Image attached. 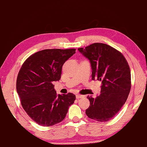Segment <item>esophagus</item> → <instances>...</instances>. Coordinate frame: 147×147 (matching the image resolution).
I'll return each instance as SVG.
<instances>
[{
	"label": "esophagus",
	"instance_id": "1",
	"mask_svg": "<svg viewBox=\"0 0 147 147\" xmlns=\"http://www.w3.org/2000/svg\"><path fill=\"white\" fill-rule=\"evenodd\" d=\"M76 97L77 99H80V98H82V97H84V96L81 95H79V94H76Z\"/></svg>",
	"mask_w": 147,
	"mask_h": 147
}]
</instances>
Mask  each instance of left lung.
<instances>
[{
    "mask_svg": "<svg viewBox=\"0 0 147 147\" xmlns=\"http://www.w3.org/2000/svg\"><path fill=\"white\" fill-rule=\"evenodd\" d=\"M90 63L92 80L101 82V93L88 96L90 106L86 114L93 120L106 122L117 115L131 89L130 69L122 54L112 47L95 43L78 49Z\"/></svg>",
    "mask_w": 147,
    "mask_h": 147,
    "instance_id": "1",
    "label": "left lung"
}]
</instances>
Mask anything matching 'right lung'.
I'll use <instances>...</instances> for the list:
<instances>
[{
    "label": "right lung",
    "instance_id": "right-lung-1",
    "mask_svg": "<svg viewBox=\"0 0 147 147\" xmlns=\"http://www.w3.org/2000/svg\"><path fill=\"white\" fill-rule=\"evenodd\" d=\"M76 49H47L27 59L18 73L17 93L27 115L37 124L49 127L61 122L74 104L73 93L57 95L53 82L61 79L62 67Z\"/></svg>",
    "mask_w": 147,
    "mask_h": 147
}]
</instances>
